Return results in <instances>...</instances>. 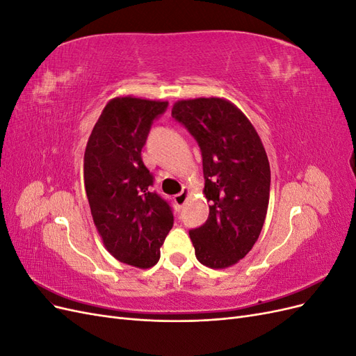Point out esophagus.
Listing matches in <instances>:
<instances>
[{
	"mask_svg": "<svg viewBox=\"0 0 356 356\" xmlns=\"http://www.w3.org/2000/svg\"><path fill=\"white\" fill-rule=\"evenodd\" d=\"M188 195H190L188 188H187V187H184V188H182V191H181V193H178V195H175V196H174V200H175V203L178 204V207H184L186 202H187V199H188Z\"/></svg>",
	"mask_w": 356,
	"mask_h": 356,
	"instance_id": "esophagus-1",
	"label": "esophagus"
}]
</instances>
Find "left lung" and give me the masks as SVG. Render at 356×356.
<instances>
[{"label": "left lung", "mask_w": 356, "mask_h": 356, "mask_svg": "<svg viewBox=\"0 0 356 356\" xmlns=\"http://www.w3.org/2000/svg\"><path fill=\"white\" fill-rule=\"evenodd\" d=\"M172 117L196 139L203 163L209 217L190 230L196 258L225 268L252 250L261 233L270 196V165L260 136L227 99L175 102Z\"/></svg>", "instance_id": "1"}]
</instances>
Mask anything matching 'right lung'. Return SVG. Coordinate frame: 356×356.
Returning a JSON list of instances; mask_svg holds the SVG:
<instances>
[{
    "instance_id": "right-lung-1",
    "label": "right lung",
    "mask_w": 356,
    "mask_h": 356,
    "mask_svg": "<svg viewBox=\"0 0 356 356\" xmlns=\"http://www.w3.org/2000/svg\"><path fill=\"white\" fill-rule=\"evenodd\" d=\"M168 102L118 96L105 105L84 152V187L93 222L114 258L138 268L160 258L174 213L152 190L141 152Z\"/></svg>"
}]
</instances>
